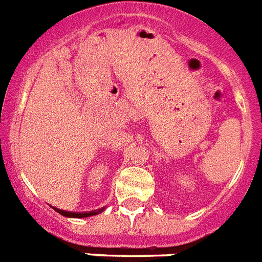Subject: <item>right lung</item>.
I'll use <instances>...</instances> for the list:
<instances>
[{"label": "right lung", "instance_id": "1", "mask_svg": "<svg viewBox=\"0 0 262 262\" xmlns=\"http://www.w3.org/2000/svg\"><path fill=\"white\" fill-rule=\"evenodd\" d=\"M55 211L59 212L60 215L62 216H67V217H88V216H93V215L97 214H101L102 211H105V207L99 210H92V211H86V212H73V211H64V210H60L56 209V207H52Z\"/></svg>", "mask_w": 262, "mask_h": 262}]
</instances>
